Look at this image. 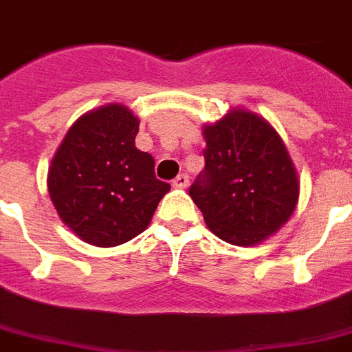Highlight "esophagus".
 I'll return each mask as SVG.
<instances>
[{
    "mask_svg": "<svg viewBox=\"0 0 352 352\" xmlns=\"http://www.w3.org/2000/svg\"><path fill=\"white\" fill-rule=\"evenodd\" d=\"M188 184H190V177L186 175V173H181V175H177L175 179H173V186H175V188H186Z\"/></svg>",
    "mask_w": 352,
    "mask_h": 352,
    "instance_id": "obj_1",
    "label": "esophagus"
}]
</instances>
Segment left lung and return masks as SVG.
<instances>
[{"label":"left lung","mask_w":352,"mask_h":352,"mask_svg":"<svg viewBox=\"0 0 352 352\" xmlns=\"http://www.w3.org/2000/svg\"><path fill=\"white\" fill-rule=\"evenodd\" d=\"M204 170L190 197L224 242L258 244L287 222L298 177L284 142L262 117L233 110L204 128Z\"/></svg>","instance_id":"8db88e82"}]
</instances>
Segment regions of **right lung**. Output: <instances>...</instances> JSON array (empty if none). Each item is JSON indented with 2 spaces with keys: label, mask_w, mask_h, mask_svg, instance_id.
Returning <instances> with one entry per match:
<instances>
[{
  "label": "right lung",
  "mask_w": 352,
  "mask_h": 352,
  "mask_svg": "<svg viewBox=\"0 0 352 352\" xmlns=\"http://www.w3.org/2000/svg\"><path fill=\"white\" fill-rule=\"evenodd\" d=\"M137 119L126 107L88 111L63 139L48 171V193L61 221L99 248L124 244L146 230L168 182L135 148Z\"/></svg>",
  "instance_id": "1"
}]
</instances>
